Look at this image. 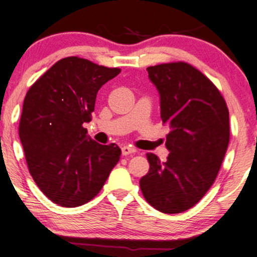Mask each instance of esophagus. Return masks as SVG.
I'll return each mask as SVG.
<instances>
[{"mask_svg": "<svg viewBox=\"0 0 257 257\" xmlns=\"http://www.w3.org/2000/svg\"><path fill=\"white\" fill-rule=\"evenodd\" d=\"M121 150H122V155H123V156H128V155H130V154L136 153V150L134 149V148H130V147H123Z\"/></svg>", "mask_w": 257, "mask_h": 257, "instance_id": "obj_1", "label": "esophagus"}]
</instances>
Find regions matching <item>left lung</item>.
Here are the masks:
<instances>
[{
  "instance_id": "8db88e82",
  "label": "left lung",
  "mask_w": 257,
  "mask_h": 257,
  "mask_svg": "<svg viewBox=\"0 0 257 257\" xmlns=\"http://www.w3.org/2000/svg\"><path fill=\"white\" fill-rule=\"evenodd\" d=\"M161 97V117L170 127L166 162L147 154L150 169L140 180L149 204L175 214L193 207L218 176L229 143V113L215 85L192 65L147 68Z\"/></svg>"
}]
</instances>
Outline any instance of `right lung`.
Here are the masks:
<instances>
[{
    "label": "right lung",
    "instance_id": "add662e5",
    "mask_svg": "<svg viewBox=\"0 0 257 257\" xmlns=\"http://www.w3.org/2000/svg\"><path fill=\"white\" fill-rule=\"evenodd\" d=\"M121 70L67 57L50 67L25 95L20 139L29 172L43 193L63 207L92 200L121 156L84 128L92 120L96 94Z\"/></svg>",
    "mask_w": 257,
    "mask_h": 257
}]
</instances>
